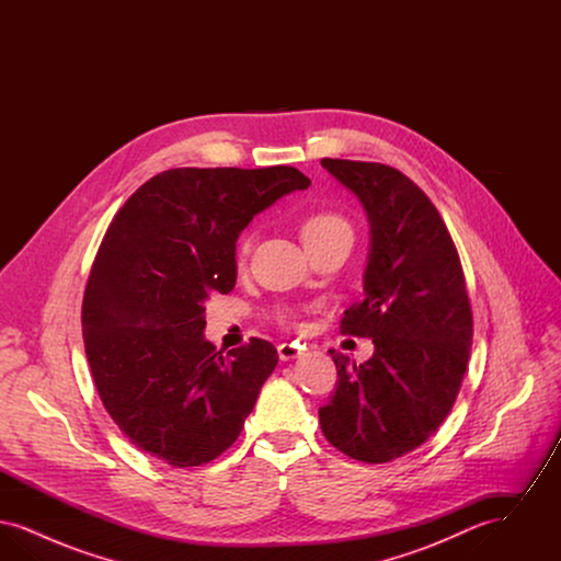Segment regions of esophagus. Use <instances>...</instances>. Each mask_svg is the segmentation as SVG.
<instances>
[{"label": "esophagus", "mask_w": 561, "mask_h": 561, "mask_svg": "<svg viewBox=\"0 0 561 561\" xmlns=\"http://www.w3.org/2000/svg\"><path fill=\"white\" fill-rule=\"evenodd\" d=\"M277 353H279V359H282V362H290V359H296V357L302 353V347H298V345H294V343H282V345L277 347Z\"/></svg>", "instance_id": "obj_1"}]
</instances>
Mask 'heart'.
<instances>
[{
	"label": "heart",
	"mask_w": 561,
	"mask_h": 561,
	"mask_svg": "<svg viewBox=\"0 0 561 561\" xmlns=\"http://www.w3.org/2000/svg\"><path fill=\"white\" fill-rule=\"evenodd\" d=\"M332 233H351V227H348L347 220L343 216L334 213H313L309 214L302 225H300V238L305 241V245H311L316 241L323 240ZM250 252V238L248 236H241L238 241V261L243 263L245 256Z\"/></svg>",
	"instance_id": "heart-1"
}]
</instances>
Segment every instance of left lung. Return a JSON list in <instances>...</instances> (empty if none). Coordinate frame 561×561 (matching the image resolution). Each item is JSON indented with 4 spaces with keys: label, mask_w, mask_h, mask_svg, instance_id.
<instances>
[{
    "label": "left lung",
    "mask_w": 561,
    "mask_h": 561,
    "mask_svg": "<svg viewBox=\"0 0 561 561\" xmlns=\"http://www.w3.org/2000/svg\"><path fill=\"white\" fill-rule=\"evenodd\" d=\"M370 225L364 300L341 332L373 339L364 364L330 351L339 382L320 408L325 439L362 462L419 448L453 410L473 343V316L453 238L427 195L400 170L321 160Z\"/></svg>",
    "instance_id": "8db88e82"
}]
</instances>
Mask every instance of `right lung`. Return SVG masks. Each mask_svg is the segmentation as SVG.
<instances>
[{
  "instance_id": "right-lung-1",
  "label": "right lung",
  "mask_w": 561,
  "mask_h": 561,
  "mask_svg": "<svg viewBox=\"0 0 561 561\" xmlns=\"http://www.w3.org/2000/svg\"><path fill=\"white\" fill-rule=\"evenodd\" d=\"M309 185L290 165L174 168L111 220L81 332L103 405L142 453L197 467L238 439L277 351L263 339L216 351L204 336L206 300L236 288V241L250 220Z\"/></svg>"
}]
</instances>
